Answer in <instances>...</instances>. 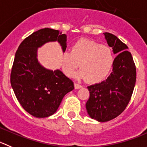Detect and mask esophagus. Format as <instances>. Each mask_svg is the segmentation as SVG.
<instances>
[{
    "instance_id": "esophagus-1",
    "label": "esophagus",
    "mask_w": 147,
    "mask_h": 147,
    "mask_svg": "<svg viewBox=\"0 0 147 147\" xmlns=\"http://www.w3.org/2000/svg\"><path fill=\"white\" fill-rule=\"evenodd\" d=\"M74 86H75V89H80V88H83V86L78 84V83H75Z\"/></svg>"
}]
</instances>
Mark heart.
I'll list each match as a JSON object with an SVG mask.
<instances>
[{
    "instance_id": "obj_1",
    "label": "heart",
    "mask_w": 147,
    "mask_h": 147,
    "mask_svg": "<svg viewBox=\"0 0 147 147\" xmlns=\"http://www.w3.org/2000/svg\"><path fill=\"white\" fill-rule=\"evenodd\" d=\"M114 57L109 47L88 39L75 42L70 52L65 51L61 57V67L64 75L72 76L80 64L81 69L75 74L77 78L86 79L89 83H98L109 75Z\"/></svg>"
}]
</instances>
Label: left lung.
I'll return each instance as SVG.
<instances>
[{"instance_id":"8db88e82","label":"left lung","mask_w":147,"mask_h":147,"mask_svg":"<svg viewBox=\"0 0 147 147\" xmlns=\"http://www.w3.org/2000/svg\"><path fill=\"white\" fill-rule=\"evenodd\" d=\"M104 35L108 46L117 56L107 80L88 86L90 96L86 104L90 117L101 123L115 118L125 110L136 79L135 64L127 46L112 34L105 32Z\"/></svg>"}]
</instances>
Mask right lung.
<instances>
[{"instance_id": "1", "label": "right lung", "mask_w": 147, "mask_h": 147, "mask_svg": "<svg viewBox=\"0 0 147 147\" xmlns=\"http://www.w3.org/2000/svg\"><path fill=\"white\" fill-rule=\"evenodd\" d=\"M58 42L64 53L67 35L59 30H38L22 42L16 52L11 84L23 109L35 117H47L57 112L73 82L59 69H49L39 62L38 49L47 42Z\"/></svg>"}]
</instances>
